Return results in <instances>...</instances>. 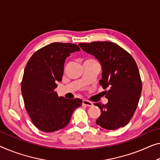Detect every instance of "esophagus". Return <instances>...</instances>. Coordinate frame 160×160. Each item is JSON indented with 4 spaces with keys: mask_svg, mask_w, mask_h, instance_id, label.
I'll list each match as a JSON object with an SVG mask.
<instances>
[{
    "mask_svg": "<svg viewBox=\"0 0 160 160\" xmlns=\"http://www.w3.org/2000/svg\"><path fill=\"white\" fill-rule=\"evenodd\" d=\"M82 104L85 105V106H92V102L88 101H87V100H83Z\"/></svg>",
    "mask_w": 160,
    "mask_h": 160,
    "instance_id": "1",
    "label": "esophagus"
}]
</instances>
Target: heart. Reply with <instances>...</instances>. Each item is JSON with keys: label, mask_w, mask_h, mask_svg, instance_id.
Wrapping results in <instances>:
<instances>
[{"label": "heart", "mask_w": 160, "mask_h": 160, "mask_svg": "<svg viewBox=\"0 0 160 160\" xmlns=\"http://www.w3.org/2000/svg\"><path fill=\"white\" fill-rule=\"evenodd\" d=\"M85 61H95V60H94V59H86V60Z\"/></svg>", "instance_id": "heart-1"}]
</instances>
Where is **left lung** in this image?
Here are the masks:
<instances>
[{"label":"left lung","instance_id":"1","mask_svg":"<svg viewBox=\"0 0 160 160\" xmlns=\"http://www.w3.org/2000/svg\"><path fill=\"white\" fill-rule=\"evenodd\" d=\"M83 51L93 55L102 66L100 85L106 91L108 102L95 106L101 109L95 123L108 130H116L129 122L137 108L142 83L137 63L132 55L115 43H80Z\"/></svg>","mask_w":160,"mask_h":160}]
</instances>
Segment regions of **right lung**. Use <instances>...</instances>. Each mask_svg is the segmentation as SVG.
<instances>
[{
    "instance_id": "1",
    "label": "right lung",
    "mask_w": 160,
    "mask_h": 160,
    "mask_svg": "<svg viewBox=\"0 0 160 160\" xmlns=\"http://www.w3.org/2000/svg\"><path fill=\"white\" fill-rule=\"evenodd\" d=\"M80 50L77 44L54 42L37 50L28 61L21 92L33 123L42 132L65 128L75 109L82 105L80 98L59 97L54 91L57 83L62 80L65 59Z\"/></svg>"
}]
</instances>
